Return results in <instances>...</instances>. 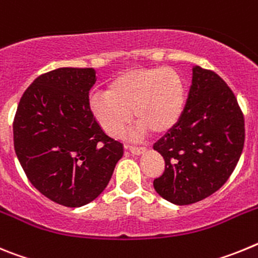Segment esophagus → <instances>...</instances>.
Segmentation results:
<instances>
[{"label": "esophagus", "mask_w": 258, "mask_h": 258, "mask_svg": "<svg viewBox=\"0 0 258 258\" xmlns=\"http://www.w3.org/2000/svg\"><path fill=\"white\" fill-rule=\"evenodd\" d=\"M126 149L133 155H141L145 152V147H138V146H126Z\"/></svg>", "instance_id": "esophagus-1"}]
</instances>
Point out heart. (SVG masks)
<instances>
[{"label": "heart", "instance_id": "1", "mask_svg": "<svg viewBox=\"0 0 258 258\" xmlns=\"http://www.w3.org/2000/svg\"><path fill=\"white\" fill-rule=\"evenodd\" d=\"M186 92L177 71L166 67L133 68L113 77L104 93L89 99V108L107 134L121 136L132 121L141 129L163 134L178 124L184 111Z\"/></svg>", "mask_w": 258, "mask_h": 258}]
</instances>
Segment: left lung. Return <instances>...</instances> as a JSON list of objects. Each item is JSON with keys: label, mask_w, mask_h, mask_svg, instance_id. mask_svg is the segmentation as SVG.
<instances>
[{"label": "left lung", "mask_w": 258, "mask_h": 258, "mask_svg": "<svg viewBox=\"0 0 258 258\" xmlns=\"http://www.w3.org/2000/svg\"><path fill=\"white\" fill-rule=\"evenodd\" d=\"M244 140V115L235 94L216 72L194 67L181 120L154 145L165 161L155 190L177 206L211 197L235 169Z\"/></svg>", "instance_id": "left-lung-1"}]
</instances>
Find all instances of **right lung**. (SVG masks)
Wrapping results in <instances>:
<instances>
[{
	"instance_id": "obj_1",
	"label": "right lung",
	"mask_w": 258,
	"mask_h": 258,
	"mask_svg": "<svg viewBox=\"0 0 258 258\" xmlns=\"http://www.w3.org/2000/svg\"><path fill=\"white\" fill-rule=\"evenodd\" d=\"M93 68H58L27 88L14 117V149L27 178L47 199L85 206L106 188L122 156L89 108Z\"/></svg>"
}]
</instances>
